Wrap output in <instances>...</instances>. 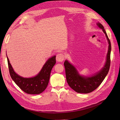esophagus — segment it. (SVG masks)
<instances>
[{
    "mask_svg": "<svg viewBox=\"0 0 120 120\" xmlns=\"http://www.w3.org/2000/svg\"><path fill=\"white\" fill-rule=\"evenodd\" d=\"M64 56L63 53H58V54L56 55V60L57 61H59V62L63 61L64 60Z\"/></svg>",
    "mask_w": 120,
    "mask_h": 120,
    "instance_id": "obj_1",
    "label": "esophagus"
}]
</instances>
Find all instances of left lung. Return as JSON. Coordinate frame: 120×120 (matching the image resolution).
<instances>
[{"label":"left lung","instance_id":"1","mask_svg":"<svg viewBox=\"0 0 120 120\" xmlns=\"http://www.w3.org/2000/svg\"><path fill=\"white\" fill-rule=\"evenodd\" d=\"M97 25L105 33L109 44L108 51L104 67L100 71L91 76H83L80 75L75 68L69 63L68 60H65L64 63L66 79L68 83L73 90L77 93H89L95 90L104 80L109 71L111 63V42L102 25L98 22Z\"/></svg>","mask_w":120,"mask_h":120}]
</instances>
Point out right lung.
<instances>
[{
    "instance_id": "obj_1",
    "label": "right lung",
    "mask_w": 120,
    "mask_h": 120,
    "mask_svg": "<svg viewBox=\"0 0 120 120\" xmlns=\"http://www.w3.org/2000/svg\"><path fill=\"white\" fill-rule=\"evenodd\" d=\"M11 77L24 92L29 94H39L46 89L48 85L52 69L56 63V56L48 59L41 71L33 77L24 78L15 73L7 56Z\"/></svg>"
}]
</instances>
